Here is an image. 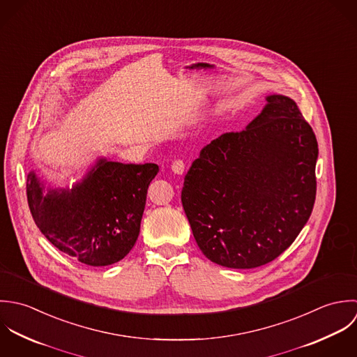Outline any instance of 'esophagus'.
<instances>
[{
  "mask_svg": "<svg viewBox=\"0 0 357 357\" xmlns=\"http://www.w3.org/2000/svg\"><path fill=\"white\" fill-rule=\"evenodd\" d=\"M171 169H172L175 174L182 175V174L185 172V169H186V162H185L183 160H175V161L172 162V165H171Z\"/></svg>",
  "mask_w": 357,
  "mask_h": 357,
  "instance_id": "34e87169",
  "label": "esophagus"
}]
</instances>
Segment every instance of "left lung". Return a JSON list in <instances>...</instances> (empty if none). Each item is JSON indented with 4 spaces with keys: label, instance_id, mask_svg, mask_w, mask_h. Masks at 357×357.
Returning a JSON list of instances; mask_svg holds the SVG:
<instances>
[{
    "label": "left lung",
    "instance_id": "8db88e82",
    "mask_svg": "<svg viewBox=\"0 0 357 357\" xmlns=\"http://www.w3.org/2000/svg\"><path fill=\"white\" fill-rule=\"evenodd\" d=\"M266 102L245 130L203 147L185 176L181 199L196 243L225 268L272 262L313 210L314 132L288 96Z\"/></svg>",
    "mask_w": 357,
    "mask_h": 357
}]
</instances>
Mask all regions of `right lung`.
I'll return each mask as SVG.
<instances>
[{
	"mask_svg": "<svg viewBox=\"0 0 357 357\" xmlns=\"http://www.w3.org/2000/svg\"><path fill=\"white\" fill-rule=\"evenodd\" d=\"M158 165L99 158L72 189H48L27 175L30 213L41 233L62 252L88 266L121 261L141 230L146 195Z\"/></svg>",
	"mask_w": 357,
	"mask_h": 357,
	"instance_id": "obj_1",
	"label": "right lung"
}]
</instances>
